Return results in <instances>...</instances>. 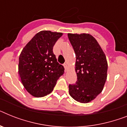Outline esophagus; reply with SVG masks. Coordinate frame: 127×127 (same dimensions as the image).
<instances>
[{
  "label": "esophagus",
  "mask_w": 127,
  "mask_h": 127,
  "mask_svg": "<svg viewBox=\"0 0 127 127\" xmlns=\"http://www.w3.org/2000/svg\"><path fill=\"white\" fill-rule=\"evenodd\" d=\"M63 66L64 67V69H65V70H67V67H68V65H67V63L63 64Z\"/></svg>",
  "instance_id": "esophagus-1"
}]
</instances>
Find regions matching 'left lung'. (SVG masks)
I'll return each mask as SVG.
<instances>
[{
  "mask_svg": "<svg viewBox=\"0 0 127 127\" xmlns=\"http://www.w3.org/2000/svg\"><path fill=\"white\" fill-rule=\"evenodd\" d=\"M75 52L77 81L69 85V94L82 103L91 101L102 92L107 77L108 64L103 50L88 33L68 34Z\"/></svg>",
  "mask_w": 127,
  "mask_h": 127,
  "instance_id": "obj_1",
  "label": "left lung"
}]
</instances>
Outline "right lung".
I'll return each mask as SVG.
<instances>
[{
  "label": "right lung",
  "instance_id": "right-lung-1",
  "mask_svg": "<svg viewBox=\"0 0 127 127\" xmlns=\"http://www.w3.org/2000/svg\"><path fill=\"white\" fill-rule=\"evenodd\" d=\"M62 33L41 31L31 39L21 52L19 73L22 85L33 96L50 94L64 73L63 66L57 61L53 48Z\"/></svg>",
  "mask_w": 127,
  "mask_h": 127
}]
</instances>
